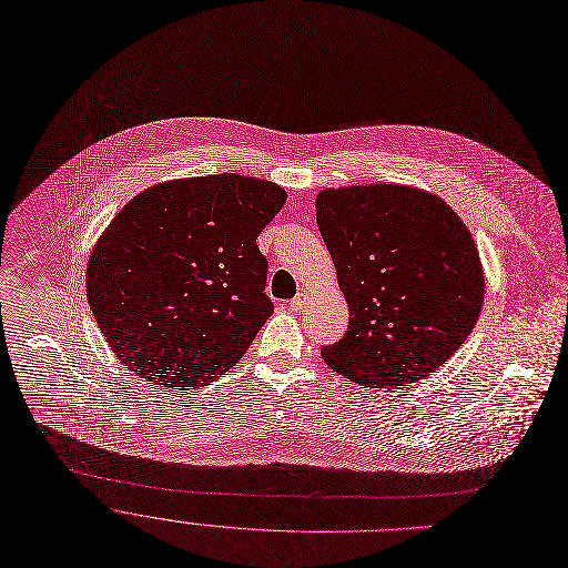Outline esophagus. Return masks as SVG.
<instances>
[{"label": "esophagus", "mask_w": 568, "mask_h": 568, "mask_svg": "<svg viewBox=\"0 0 568 568\" xmlns=\"http://www.w3.org/2000/svg\"><path fill=\"white\" fill-rule=\"evenodd\" d=\"M288 306H291V311H295V313L302 311V308L306 306V295H304V293H297V295L288 302Z\"/></svg>", "instance_id": "obj_1"}]
</instances>
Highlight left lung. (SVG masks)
Instances as JSON below:
<instances>
[{
  "label": "left lung",
  "instance_id": "left-lung-1",
  "mask_svg": "<svg viewBox=\"0 0 568 568\" xmlns=\"http://www.w3.org/2000/svg\"><path fill=\"white\" fill-rule=\"evenodd\" d=\"M317 229L349 304L324 363L365 387H405L445 365L473 333L484 271L462 219L405 185L322 190Z\"/></svg>",
  "mask_w": 568,
  "mask_h": 568
}]
</instances>
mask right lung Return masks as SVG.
Segmentation results:
<instances>
[{
    "instance_id": "1",
    "label": "right lung",
    "mask_w": 568,
    "mask_h": 568,
    "mask_svg": "<svg viewBox=\"0 0 568 568\" xmlns=\"http://www.w3.org/2000/svg\"><path fill=\"white\" fill-rule=\"evenodd\" d=\"M286 192L212 174L134 196L87 268L93 317L128 369L165 387H203L248 352L273 313L260 233Z\"/></svg>"
}]
</instances>
